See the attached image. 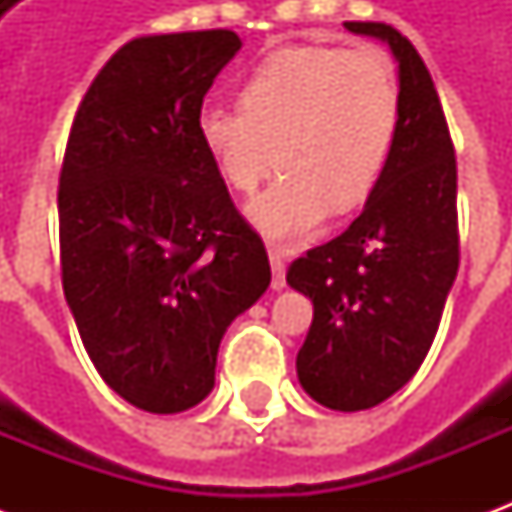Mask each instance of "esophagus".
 <instances>
[{
	"label": "esophagus",
	"mask_w": 512,
	"mask_h": 512,
	"mask_svg": "<svg viewBox=\"0 0 512 512\" xmlns=\"http://www.w3.org/2000/svg\"><path fill=\"white\" fill-rule=\"evenodd\" d=\"M268 260H271V288L282 290L285 288V252L271 246L268 249Z\"/></svg>",
	"instance_id": "1"
}]
</instances>
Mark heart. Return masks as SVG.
Returning a JSON list of instances; mask_svg holds the SVG:
<instances>
[{
  "label": "heart",
  "instance_id": "1",
  "mask_svg": "<svg viewBox=\"0 0 512 512\" xmlns=\"http://www.w3.org/2000/svg\"><path fill=\"white\" fill-rule=\"evenodd\" d=\"M400 87L376 49L290 46L268 54L241 87V109L208 104L197 139L219 178L249 194L282 169L246 216L274 241L315 233L329 213L365 205L395 153Z\"/></svg>",
  "mask_w": 512,
  "mask_h": 512
}]
</instances>
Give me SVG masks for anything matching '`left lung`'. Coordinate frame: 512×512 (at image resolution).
I'll return each instance as SVG.
<instances>
[{
  "label": "left lung",
  "instance_id": "1",
  "mask_svg": "<svg viewBox=\"0 0 512 512\" xmlns=\"http://www.w3.org/2000/svg\"><path fill=\"white\" fill-rule=\"evenodd\" d=\"M389 46L400 84V131L384 178L343 235L288 268L312 301L296 356L304 392L334 411L384 403L411 381L439 329L458 274V169L439 93L397 29L345 21Z\"/></svg>",
  "mask_w": 512,
  "mask_h": 512
}]
</instances>
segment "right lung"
<instances>
[{"mask_svg":"<svg viewBox=\"0 0 512 512\" xmlns=\"http://www.w3.org/2000/svg\"><path fill=\"white\" fill-rule=\"evenodd\" d=\"M238 49L230 29L131 40L65 147V301L101 378L150 414L211 395L227 326L271 282L266 246L197 139L202 98Z\"/></svg>","mask_w":512,"mask_h":512,"instance_id":"right-lung-1","label":"right lung"}]
</instances>
